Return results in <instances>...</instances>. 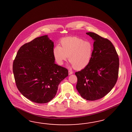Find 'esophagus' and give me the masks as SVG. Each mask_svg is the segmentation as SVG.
Masks as SVG:
<instances>
[{
	"instance_id": "1",
	"label": "esophagus",
	"mask_w": 132,
	"mask_h": 132,
	"mask_svg": "<svg viewBox=\"0 0 132 132\" xmlns=\"http://www.w3.org/2000/svg\"><path fill=\"white\" fill-rule=\"evenodd\" d=\"M73 72L72 71H68V74H69V75H70L73 74Z\"/></svg>"
}]
</instances>
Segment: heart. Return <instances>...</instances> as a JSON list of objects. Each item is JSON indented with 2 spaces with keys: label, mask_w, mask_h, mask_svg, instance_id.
Returning <instances> with one entry per match:
<instances>
[{
  "label": "heart",
  "mask_w": 132,
  "mask_h": 132,
  "mask_svg": "<svg viewBox=\"0 0 132 132\" xmlns=\"http://www.w3.org/2000/svg\"><path fill=\"white\" fill-rule=\"evenodd\" d=\"M61 46H55L53 51L57 64H63L68 56L76 69H82L89 64L93 53V46L90 42L76 37H68L61 40Z\"/></svg>",
  "instance_id": "1"
}]
</instances>
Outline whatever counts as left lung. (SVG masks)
I'll return each mask as SVG.
<instances>
[{
	"instance_id": "left-lung-1",
	"label": "left lung",
	"mask_w": 132,
	"mask_h": 132,
	"mask_svg": "<svg viewBox=\"0 0 132 132\" xmlns=\"http://www.w3.org/2000/svg\"><path fill=\"white\" fill-rule=\"evenodd\" d=\"M86 34L94 40L92 58L89 64L75 75L76 88L83 98L94 101L110 92L117 83L119 60L110 40L92 32Z\"/></svg>"
}]
</instances>
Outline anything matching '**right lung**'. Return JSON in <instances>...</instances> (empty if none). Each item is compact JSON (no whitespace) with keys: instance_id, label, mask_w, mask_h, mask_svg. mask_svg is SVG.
I'll list each match as a JSON object with an SVG mask.
<instances>
[{"instance_id":"add662e5","label":"right lung","mask_w":132,"mask_h":132,"mask_svg":"<svg viewBox=\"0 0 132 132\" xmlns=\"http://www.w3.org/2000/svg\"><path fill=\"white\" fill-rule=\"evenodd\" d=\"M54 43L47 35L35 38L20 47L13 64V72L19 92L37 104L55 97L58 85L68 75L65 68L55 63Z\"/></svg>"}]
</instances>
